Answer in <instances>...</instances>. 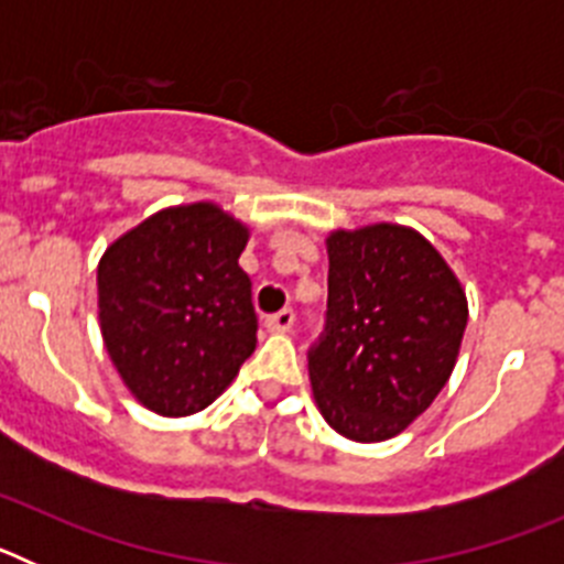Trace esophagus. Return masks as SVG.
I'll return each instance as SVG.
<instances>
[{"instance_id":"obj_1","label":"esophagus","mask_w":564,"mask_h":564,"mask_svg":"<svg viewBox=\"0 0 564 564\" xmlns=\"http://www.w3.org/2000/svg\"><path fill=\"white\" fill-rule=\"evenodd\" d=\"M265 327L271 333H288L293 327V311L285 307V311L273 313V316H265Z\"/></svg>"}]
</instances>
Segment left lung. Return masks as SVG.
Returning <instances> with one entry per match:
<instances>
[{"mask_svg": "<svg viewBox=\"0 0 564 564\" xmlns=\"http://www.w3.org/2000/svg\"><path fill=\"white\" fill-rule=\"evenodd\" d=\"M327 322L307 352L313 398L338 435H401L446 387L466 291L430 239L376 223L327 237Z\"/></svg>", "mask_w": 564, "mask_h": 564, "instance_id": "left-lung-1", "label": "left lung"}]
</instances>
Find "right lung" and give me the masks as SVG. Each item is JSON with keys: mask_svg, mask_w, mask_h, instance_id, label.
I'll list each match as a JSON object with an SVG mask.
<instances>
[{"mask_svg": "<svg viewBox=\"0 0 564 564\" xmlns=\"http://www.w3.org/2000/svg\"><path fill=\"white\" fill-rule=\"evenodd\" d=\"M248 228L214 203L172 206L98 262V322L115 370L147 410L194 415L257 347Z\"/></svg>", "mask_w": 564, "mask_h": 564, "instance_id": "obj_1", "label": "right lung"}]
</instances>
